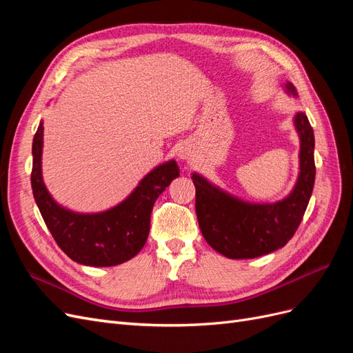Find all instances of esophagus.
Here are the masks:
<instances>
[{
  "label": "esophagus",
  "instance_id": "34e87169",
  "mask_svg": "<svg viewBox=\"0 0 353 353\" xmlns=\"http://www.w3.org/2000/svg\"><path fill=\"white\" fill-rule=\"evenodd\" d=\"M176 154H178V157H179L181 160H187L188 156H190V150H188L187 147H179Z\"/></svg>",
  "mask_w": 353,
  "mask_h": 353
}]
</instances>
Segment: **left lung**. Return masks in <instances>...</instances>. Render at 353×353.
Masks as SVG:
<instances>
[{"label": "left lung", "mask_w": 353, "mask_h": 353, "mask_svg": "<svg viewBox=\"0 0 353 353\" xmlns=\"http://www.w3.org/2000/svg\"><path fill=\"white\" fill-rule=\"evenodd\" d=\"M285 88L296 95L290 82ZM301 135V174L290 196L272 205H253L223 193L193 174L196 213L203 237L230 259H252L281 249L301 225L315 183L314 130L307 116L294 117Z\"/></svg>", "instance_id": "obj_1"}]
</instances>
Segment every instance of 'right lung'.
<instances>
[{"instance_id": "obj_1", "label": "right lung", "mask_w": 353, "mask_h": 353, "mask_svg": "<svg viewBox=\"0 0 353 353\" xmlns=\"http://www.w3.org/2000/svg\"><path fill=\"white\" fill-rule=\"evenodd\" d=\"M39 123L32 143L30 184L38 209L59 248L74 262L90 266H113L130 261L140 252L150 231V216L157 197L170 181L179 176L175 160L157 166L119 206L103 213L82 215L60 208L42 183Z\"/></svg>"}]
</instances>
